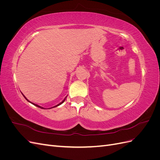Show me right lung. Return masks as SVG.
Instances as JSON below:
<instances>
[{
    "label": "right lung",
    "instance_id": "add662e5",
    "mask_svg": "<svg viewBox=\"0 0 160 160\" xmlns=\"http://www.w3.org/2000/svg\"><path fill=\"white\" fill-rule=\"evenodd\" d=\"M23 96H24V98H25V99H27V101H28V102H30V101H28V99H27V98H25V95H23ZM67 97H66V98H67ZM65 99H66V98H65ZM65 99H64L63 101H62V102H61V103H60L59 104H58V105H57L56 106H54V107H52V108H55V107H57V106H59V105H60L61 104H62V103H63V102H64V101H65ZM30 103H31V102H30ZM32 103V104H33L34 105H35V106H37V107H38V108H41V109H44V108H43L41 107V106H39V105H36V104H35V103ZM50 109H51V108H50Z\"/></svg>",
    "mask_w": 160,
    "mask_h": 160
}]
</instances>
